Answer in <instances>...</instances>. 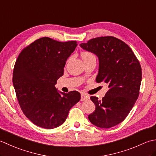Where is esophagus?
Returning a JSON list of instances; mask_svg holds the SVG:
<instances>
[{"instance_id":"34e87169","label":"esophagus","mask_w":156,"mask_h":156,"mask_svg":"<svg viewBox=\"0 0 156 156\" xmlns=\"http://www.w3.org/2000/svg\"><path fill=\"white\" fill-rule=\"evenodd\" d=\"M89 99V97L88 95L85 94H81V98H80V101H87Z\"/></svg>"}]
</instances>
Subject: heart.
Returning <instances> with one entry per match:
<instances>
[{
	"mask_svg": "<svg viewBox=\"0 0 156 156\" xmlns=\"http://www.w3.org/2000/svg\"><path fill=\"white\" fill-rule=\"evenodd\" d=\"M81 56H82V58L83 59V61L85 60H88L89 59H91V58H94V55L91 54V53L88 52V51H83L81 54Z\"/></svg>",
	"mask_w": 156,
	"mask_h": 156,
	"instance_id": "1",
	"label": "heart"
}]
</instances>
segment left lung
Returning <instances> with one entry per match:
<instances>
[{
    "mask_svg": "<svg viewBox=\"0 0 156 156\" xmlns=\"http://www.w3.org/2000/svg\"><path fill=\"white\" fill-rule=\"evenodd\" d=\"M80 46L97 56L96 82H105L108 87L102 100L90 97L96 108L88 115L89 121L100 128L114 127L127 117L139 97L142 78L140 62L125 43L112 36L92 39Z\"/></svg>",
    "mask_w": 156,
    "mask_h": 156,
    "instance_id": "1",
    "label": "left lung"
}]
</instances>
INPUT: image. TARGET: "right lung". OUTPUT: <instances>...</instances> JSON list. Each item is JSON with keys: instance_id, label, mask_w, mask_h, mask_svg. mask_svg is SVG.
I'll use <instances>...</instances> for the list:
<instances>
[{"instance_id": "add662e5", "label": "right lung", "mask_w": 156, "mask_h": 156, "mask_svg": "<svg viewBox=\"0 0 156 156\" xmlns=\"http://www.w3.org/2000/svg\"><path fill=\"white\" fill-rule=\"evenodd\" d=\"M76 46L74 41L41 37L23 49L16 59L12 76L16 98L23 113L39 127L51 129L60 126L80 100L78 92L64 93L55 87Z\"/></svg>"}]
</instances>
